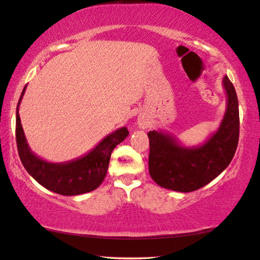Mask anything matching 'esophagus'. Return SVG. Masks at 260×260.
<instances>
[{"label": "esophagus", "mask_w": 260, "mask_h": 260, "mask_svg": "<svg viewBox=\"0 0 260 260\" xmlns=\"http://www.w3.org/2000/svg\"><path fill=\"white\" fill-rule=\"evenodd\" d=\"M140 124H141V126H142V127H147V125H148V123L145 122V120H141Z\"/></svg>", "instance_id": "esophagus-1"}]
</instances>
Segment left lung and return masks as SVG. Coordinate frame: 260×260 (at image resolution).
I'll use <instances>...</instances> for the list:
<instances>
[{
    "label": "left lung",
    "instance_id": "obj_1",
    "mask_svg": "<svg viewBox=\"0 0 260 260\" xmlns=\"http://www.w3.org/2000/svg\"><path fill=\"white\" fill-rule=\"evenodd\" d=\"M227 111L219 130L199 148L187 149L173 137L149 131V173L158 186L176 191H193L214 180L232 161L239 141V104L233 84L223 77Z\"/></svg>",
    "mask_w": 260,
    "mask_h": 260
}]
</instances>
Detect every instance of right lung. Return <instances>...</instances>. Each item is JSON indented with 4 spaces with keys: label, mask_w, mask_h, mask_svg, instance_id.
Here are the masks:
<instances>
[{
    "label": "right lung",
    "mask_w": 260,
    "mask_h": 260,
    "mask_svg": "<svg viewBox=\"0 0 260 260\" xmlns=\"http://www.w3.org/2000/svg\"><path fill=\"white\" fill-rule=\"evenodd\" d=\"M26 90L24 86L16 108V144L21 162L28 173L41 186L61 195H79L94 190L105 179L109 168L110 156L117 144L125 140L129 134L126 127L118 129L105 137L86 156L69 163H48L39 158L29 150L24 137L19 105Z\"/></svg>",
    "instance_id": "obj_1"
}]
</instances>
